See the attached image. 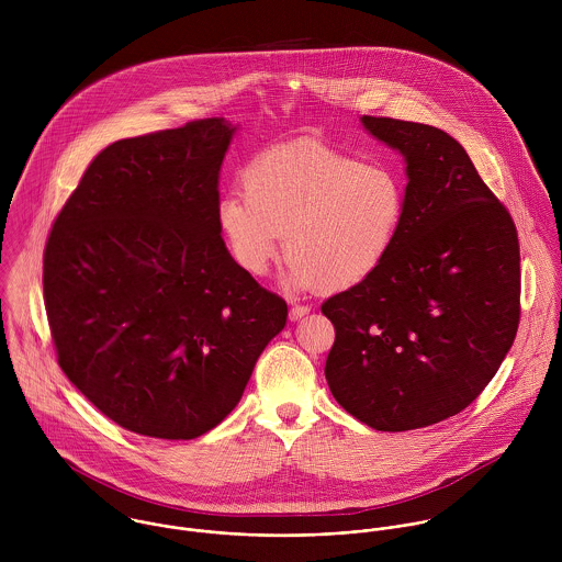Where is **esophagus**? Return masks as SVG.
<instances>
[{
    "label": "esophagus",
    "mask_w": 562,
    "mask_h": 562,
    "mask_svg": "<svg viewBox=\"0 0 562 562\" xmlns=\"http://www.w3.org/2000/svg\"><path fill=\"white\" fill-rule=\"evenodd\" d=\"M310 314V307L307 305H292L290 307V321H301L303 316H307Z\"/></svg>",
    "instance_id": "34e87169"
}]
</instances>
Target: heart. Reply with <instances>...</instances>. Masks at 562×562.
<instances>
[{
    "label": "heart",
    "mask_w": 562,
    "mask_h": 562,
    "mask_svg": "<svg viewBox=\"0 0 562 562\" xmlns=\"http://www.w3.org/2000/svg\"><path fill=\"white\" fill-rule=\"evenodd\" d=\"M244 192L218 203V225L234 259L263 274L285 236L290 290L339 292L383 268L406 221L408 192L387 161H361L328 145L272 147L241 175Z\"/></svg>",
    "instance_id": "heart-1"
}]
</instances>
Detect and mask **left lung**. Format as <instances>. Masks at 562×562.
<instances>
[{
	"instance_id": "obj_1",
	"label": "left lung",
	"mask_w": 562,
	"mask_h": 562,
	"mask_svg": "<svg viewBox=\"0 0 562 562\" xmlns=\"http://www.w3.org/2000/svg\"><path fill=\"white\" fill-rule=\"evenodd\" d=\"M361 121L406 160V221L379 272L322 303L335 326L324 376L352 417L402 432L461 413L495 376L521 316L519 240L452 136Z\"/></svg>"
}]
</instances>
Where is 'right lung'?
<instances>
[{"label": "right lung", "mask_w": 562, "mask_h": 562, "mask_svg": "<svg viewBox=\"0 0 562 562\" xmlns=\"http://www.w3.org/2000/svg\"><path fill=\"white\" fill-rule=\"evenodd\" d=\"M234 127L190 121L105 147L43 252L45 310L69 381L119 426L196 439L240 402L288 305L229 255L218 172Z\"/></svg>", "instance_id": "obj_1"}]
</instances>
